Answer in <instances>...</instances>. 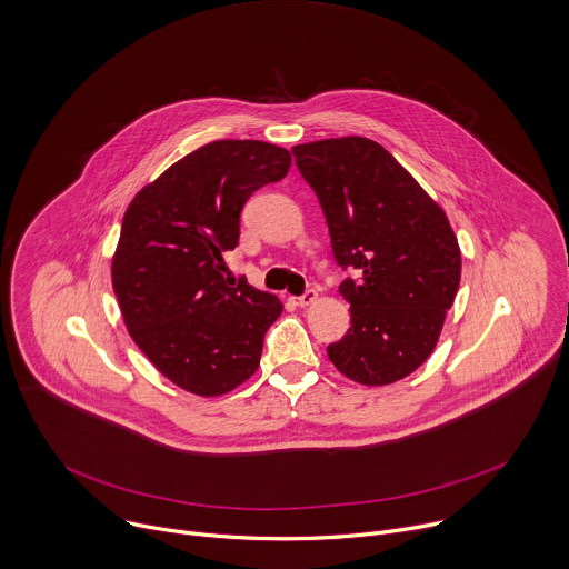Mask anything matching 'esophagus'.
I'll return each mask as SVG.
<instances>
[{"label": "esophagus", "mask_w": 569, "mask_h": 569, "mask_svg": "<svg viewBox=\"0 0 569 569\" xmlns=\"http://www.w3.org/2000/svg\"><path fill=\"white\" fill-rule=\"evenodd\" d=\"M317 297H319V295H317V290L308 288V290H306L301 297H295V303L303 308V306H310V303H315V301H317Z\"/></svg>", "instance_id": "34e87169"}]
</instances>
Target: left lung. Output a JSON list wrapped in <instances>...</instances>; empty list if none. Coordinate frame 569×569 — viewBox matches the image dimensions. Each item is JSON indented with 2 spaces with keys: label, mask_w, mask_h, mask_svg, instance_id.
Here are the masks:
<instances>
[{
  "label": "left lung",
  "mask_w": 569,
  "mask_h": 569,
  "mask_svg": "<svg viewBox=\"0 0 569 569\" xmlns=\"http://www.w3.org/2000/svg\"><path fill=\"white\" fill-rule=\"evenodd\" d=\"M323 210L332 254L357 279L339 286L348 332L328 357L363 387L393 385L433 352L460 286V246L445 210L375 140L292 147Z\"/></svg>",
  "instance_id": "8db88e82"
}]
</instances>
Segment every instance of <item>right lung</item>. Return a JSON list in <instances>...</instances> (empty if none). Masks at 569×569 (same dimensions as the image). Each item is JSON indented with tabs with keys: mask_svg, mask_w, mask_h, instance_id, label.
<instances>
[{
	"mask_svg": "<svg viewBox=\"0 0 569 569\" xmlns=\"http://www.w3.org/2000/svg\"><path fill=\"white\" fill-rule=\"evenodd\" d=\"M290 169L263 140H214L187 153L129 203L111 261L113 292L136 346L176 387L223 396L259 368L283 303L223 277L241 210Z\"/></svg>",
	"mask_w": 569,
	"mask_h": 569,
	"instance_id": "obj_1",
	"label": "right lung"
}]
</instances>
